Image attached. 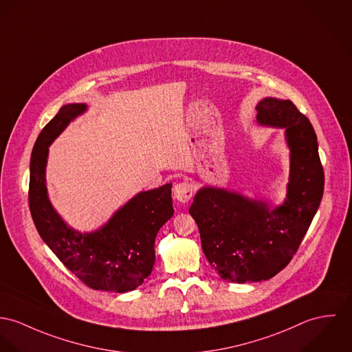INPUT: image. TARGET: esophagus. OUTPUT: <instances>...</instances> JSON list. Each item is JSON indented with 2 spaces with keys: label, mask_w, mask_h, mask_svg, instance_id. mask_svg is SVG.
<instances>
[{
  "label": "esophagus",
  "mask_w": 352,
  "mask_h": 352,
  "mask_svg": "<svg viewBox=\"0 0 352 352\" xmlns=\"http://www.w3.org/2000/svg\"><path fill=\"white\" fill-rule=\"evenodd\" d=\"M193 193H195V188H193V185H192L190 182H188V181H184V182L177 184V185L174 186V192H173L174 198H175L177 201L182 202V204L189 202V201L192 199V197H193Z\"/></svg>",
  "instance_id": "esophagus-1"
}]
</instances>
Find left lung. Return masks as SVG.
I'll return each mask as SVG.
<instances>
[{
	"mask_svg": "<svg viewBox=\"0 0 352 352\" xmlns=\"http://www.w3.org/2000/svg\"><path fill=\"white\" fill-rule=\"evenodd\" d=\"M256 111L259 124L286 131L290 175L285 202L270 209L262 201L202 188L189 209L210 266L236 283L270 279L289 265L324 192L317 136L308 118L290 100L263 98Z\"/></svg>",
	"mask_w": 352,
	"mask_h": 352,
	"instance_id": "obj_1",
	"label": "left lung"
}]
</instances>
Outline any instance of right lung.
<instances>
[{"label": "right lung", "mask_w": 352, "mask_h": 352, "mask_svg": "<svg viewBox=\"0 0 352 352\" xmlns=\"http://www.w3.org/2000/svg\"><path fill=\"white\" fill-rule=\"evenodd\" d=\"M85 111V104L65 105L40 132L30 164V209L44 243L79 280L94 290L125 293L153 272L157 231L174 213L171 184L135 195L96 232L70 228L48 199L45 166L48 146Z\"/></svg>", "instance_id": "right-lung-1"}]
</instances>
